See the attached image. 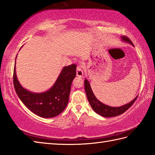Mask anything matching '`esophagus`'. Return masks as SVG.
<instances>
[{"instance_id": "34e87169", "label": "esophagus", "mask_w": 155, "mask_h": 155, "mask_svg": "<svg viewBox=\"0 0 155 155\" xmlns=\"http://www.w3.org/2000/svg\"><path fill=\"white\" fill-rule=\"evenodd\" d=\"M84 74V71L81 66H78L77 68V76L78 77H83Z\"/></svg>"}]
</instances>
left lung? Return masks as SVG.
Instances as JSON below:
<instances>
[{"label": "left lung", "mask_w": 155, "mask_h": 155, "mask_svg": "<svg viewBox=\"0 0 155 155\" xmlns=\"http://www.w3.org/2000/svg\"><path fill=\"white\" fill-rule=\"evenodd\" d=\"M121 38L123 41L127 42L128 43H130V45H133V42L127 37L122 36ZM84 89L88 101L89 102L92 108L94 110L95 113L99 115H101V116H103L104 117H113L124 113L125 111L127 110L128 108L132 106L138 97H135L132 101L130 102V103L124 104L122 107H113L103 104V103H101V102H100L97 99L96 97L94 96L93 92L91 89L89 82L87 81V79L84 80Z\"/></svg>", "instance_id": "1"}]
</instances>
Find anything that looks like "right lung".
<instances>
[{
    "label": "right lung",
    "instance_id": "add662e5",
    "mask_svg": "<svg viewBox=\"0 0 155 155\" xmlns=\"http://www.w3.org/2000/svg\"><path fill=\"white\" fill-rule=\"evenodd\" d=\"M76 68L77 65L73 64L64 67L50 89L45 93H35L25 89L20 84L15 64L13 83L15 91L23 104L33 113L43 118L56 117L64 110L68 104Z\"/></svg>",
    "mask_w": 155,
    "mask_h": 155
}]
</instances>
